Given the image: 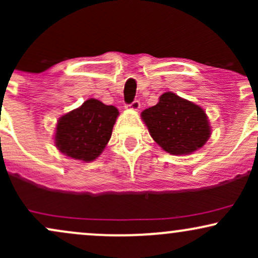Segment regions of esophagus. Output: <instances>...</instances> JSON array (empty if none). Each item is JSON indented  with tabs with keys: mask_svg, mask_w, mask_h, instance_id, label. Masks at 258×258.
<instances>
[{
	"mask_svg": "<svg viewBox=\"0 0 258 258\" xmlns=\"http://www.w3.org/2000/svg\"><path fill=\"white\" fill-rule=\"evenodd\" d=\"M126 108L132 109V110H138V109L141 108V102H139V100H137V99H135L131 103V104H127Z\"/></svg>",
	"mask_w": 258,
	"mask_h": 258,
	"instance_id": "34e87169",
	"label": "esophagus"
}]
</instances>
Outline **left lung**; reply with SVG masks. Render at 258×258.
Instances as JSON below:
<instances>
[{"mask_svg":"<svg viewBox=\"0 0 258 258\" xmlns=\"http://www.w3.org/2000/svg\"><path fill=\"white\" fill-rule=\"evenodd\" d=\"M142 119L154 141L172 155L200 149L211 135L205 111L172 92L162 94L158 104L142 112Z\"/></svg>","mask_w":258,"mask_h":258,"instance_id":"obj_1","label":"left lung"}]
</instances>
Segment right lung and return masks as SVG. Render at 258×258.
Segmentation results:
<instances>
[{
    "instance_id": "1",
    "label": "right lung",
    "mask_w": 258,
    "mask_h": 258,
    "mask_svg": "<svg viewBox=\"0 0 258 258\" xmlns=\"http://www.w3.org/2000/svg\"><path fill=\"white\" fill-rule=\"evenodd\" d=\"M119 110L97 99H88L80 108L58 121L55 147L64 155L81 161H92L104 150L111 137Z\"/></svg>"
}]
</instances>
